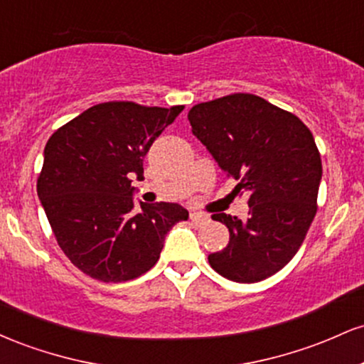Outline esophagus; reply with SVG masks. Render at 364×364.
Here are the masks:
<instances>
[{"instance_id": "1", "label": "esophagus", "mask_w": 364, "mask_h": 364, "mask_svg": "<svg viewBox=\"0 0 364 364\" xmlns=\"http://www.w3.org/2000/svg\"><path fill=\"white\" fill-rule=\"evenodd\" d=\"M190 220L195 225H205L210 223V217L207 214H202V212H193V214H190Z\"/></svg>"}]
</instances>
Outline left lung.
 <instances>
[{"instance_id": "left-lung-1", "label": "left lung", "mask_w": 364, "mask_h": 364, "mask_svg": "<svg viewBox=\"0 0 364 364\" xmlns=\"http://www.w3.org/2000/svg\"><path fill=\"white\" fill-rule=\"evenodd\" d=\"M188 121L219 168L240 181L236 190L250 193L246 220L212 215L229 229V243L208 263L229 281H263L291 262L316 214L315 139L301 119L253 94L196 104Z\"/></svg>"}]
</instances>
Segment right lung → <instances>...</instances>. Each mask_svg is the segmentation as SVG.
Listing matches in <instances>:
<instances>
[{
	"mask_svg": "<svg viewBox=\"0 0 364 364\" xmlns=\"http://www.w3.org/2000/svg\"><path fill=\"white\" fill-rule=\"evenodd\" d=\"M183 106L135 102L92 106L53 133L44 149L37 195L58 245L75 267L101 282H124L156 265L166 235L188 210L179 203L135 208L133 178Z\"/></svg>",
	"mask_w": 364,
	"mask_h": 364,
	"instance_id": "right-lung-1",
	"label": "right lung"
}]
</instances>
